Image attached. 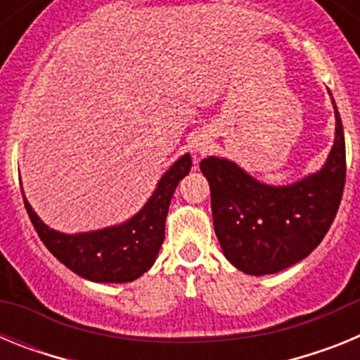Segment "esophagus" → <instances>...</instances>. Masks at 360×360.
I'll use <instances>...</instances> for the list:
<instances>
[{"instance_id":"1","label":"esophagus","mask_w":360,"mask_h":360,"mask_svg":"<svg viewBox=\"0 0 360 360\" xmlns=\"http://www.w3.org/2000/svg\"><path fill=\"white\" fill-rule=\"evenodd\" d=\"M195 149H196V153H200V155H203V153H207V151H209V146H207V142H196Z\"/></svg>"}]
</instances>
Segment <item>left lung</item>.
Instances as JSON below:
<instances>
[{"label": "left lung", "instance_id": "1", "mask_svg": "<svg viewBox=\"0 0 360 360\" xmlns=\"http://www.w3.org/2000/svg\"><path fill=\"white\" fill-rule=\"evenodd\" d=\"M335 142L319 173L292 186L259 184L234 162L209 157L200 169L211 187L214 232L225 257L250 276L301 262L326 236L341 205L346 146L335 103Z\"/></svg>", "mask_w": 360, "mask_h": 360}]
</instances>
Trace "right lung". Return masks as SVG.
Here are the masks:
<instances>
[{
	"label": "right lung",
	"mask_w": 360,
	"mask_h": 360,
	"mask_svg": "<svg viewBox=\"0 0 360 360\" xmlns=\"http://www.w3.org/2000/svg\"><path fill=\"white\" fill-rule=\"evenodd\" d=\"M191 171V157L184 155L160 178L142 211L129 221L103 231L63 234L44 225L23 195L37 236L72 272L97 283H128L151 269L164 243L165 216L178 182ZM23 193V191H21Z\"/></svg>",
	"instance_id": "1"
}]
</instances>
